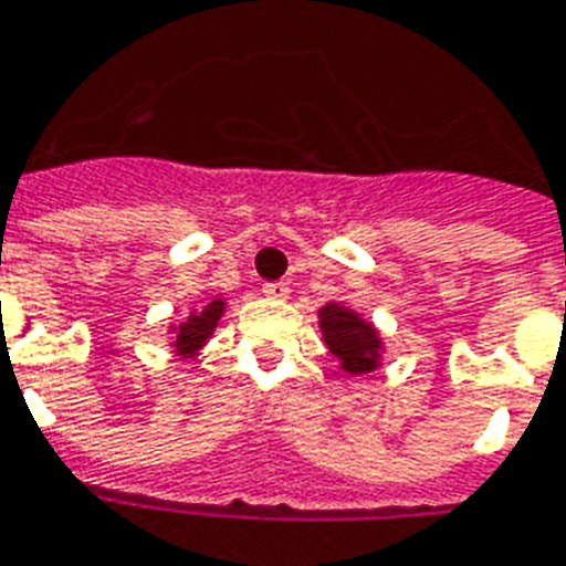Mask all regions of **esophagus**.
<instances>
[{
  "label": "esophagus",
  "mask_w": 566,
  "mask_h": 566,
  "mask_svg": "<svg viewBox=\"0 0 566 566\" xmlns=\"http://www.w3.org/2000/svg\"><path fill=\"white\" fill-rule=\"evenodd\" d=\"M264 296H270V300H287V296H291V287H287V282H266Z\"/></svg>",
  "instance_id": "esophagus-1"
}]
</instances>
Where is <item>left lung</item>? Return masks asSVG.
I'll use <instances>...</instances> for the list:
<instances>
[{
	"label": "left lung",
	"mask_w": 566,
	"mask_h": 566,
	"mask_svg": "<svg viewBox=\"0 0 566 566\" xmlns=\"http://www.w3.org/2000/svg\"><path fill=\"white\" fill-rule=\"evenodd\" d=\"M321 332L326 347L340 368L359 377L379 368L382 361V338L374 329V323L361 321L353 308H344L338 302H326L321 308Z\"/></svg>",
	"instance_id": "left-lung-1"
}]
</instances>
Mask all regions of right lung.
<instances>
[{
    "label": "right lung",
    "instance_id": "right-lung-1",
    "mask_svg": "<svg viewBox=\"0 0 566 566\" xmlns=\"http://www.w3.org/2000/svg\"><path fill=\"white\" fill-rule=\"evenodd\" d=\"M226 314V300H210L205 308H192L187 321L175 326V338H171V347L178 353L180 359H192L201 347L207 344V338L213 335V329L219 326V317Z\"/></svg>",
    "mask_w": 566,
    "mask_h": 566
}]
</instances>
